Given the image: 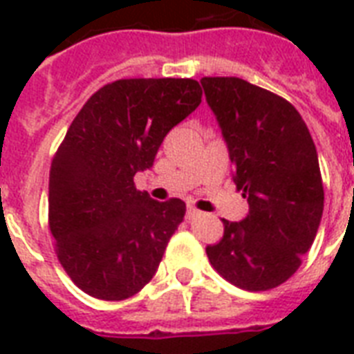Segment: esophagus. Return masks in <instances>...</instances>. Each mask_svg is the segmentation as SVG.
<instances>
[{
    "mask_svg": "<svg viewBox=\"0 0 354 354\" xmlns=\"http://www.w3.org/2000/svg\"><path fill=\"white\" fill-rule=\"evenodd\" d=\"M200 211L196 209V207H193V205H187V216H198Z\"/></svg>",
    "mask_w": 354,
    "mask_h": 354,
    "instance_id": "1",
    "label": "esophagus"
}]
</instances>
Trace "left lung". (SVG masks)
<instances>
[{"label":"left lung","instance_id":"left-lung-1","mask_svg":"<svg viewBox=\"0 0 354 354\" xmlns=\"http://www.w3.org/2000/svg\"><path fill=\"white\" fill-rule=\"evenodd\" d=\"M250 211L222 218L224 235L205 248L211 266L242 290L283 285L301 266L324 213V182L307 124L290 102L239 77H204Z\"/></svg>","mask_w":354,"mask_h":354}]
</instances>
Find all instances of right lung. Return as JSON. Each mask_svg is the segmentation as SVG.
<instances>
[{
	"instance_id": "right-lung-1",
	"label": "right lung",
	"mask_w": 354,
	"mask_h": 354,
	"mask_svg": "<svg viewBox=\"0 0 354 354\" xmlns=\"http://www.w3.org/2000/svg\"><path fill=\"white\" fill-rule=\"evenodd\" d=\"M200 101L193 79H121L97 90L68 128L49 171V230L88 296L122 301L156 274L185 202H156L133 176Z\"/></svg>"
}]
</instances>
